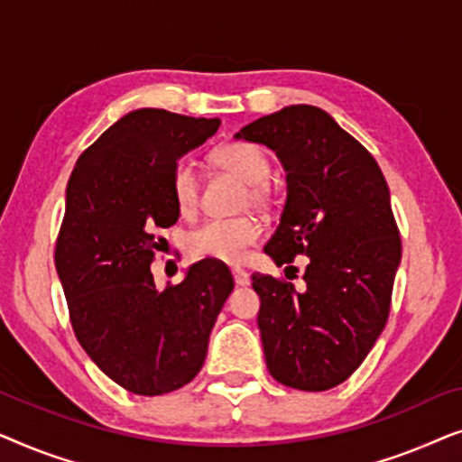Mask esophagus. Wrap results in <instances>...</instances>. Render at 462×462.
I'll return each mask as SVG.
<instances>
[{"mask_svg":"<svg viewBox=\"0 0 462 462\" xmlns=\"http://www.w3.org/2000/svg\"><path fill=\"white\" fill-rule=\"evenodd\" d=\"M231 273H233V280H236L237 286H248V283H250V273H248V271L233 269Z\"/></svg>","mask_w":462,"mask_h":462,"instance_id":"esophagus-1","label":"esophagus"}]
</instances>
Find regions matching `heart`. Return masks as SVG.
Segmentation results:
<instances>
[{
  "mask_svg": "<svg viewBox=\"0 0 462 462\" xmlns=\"http://www.w3.org/2000/svg\"><path fill=\"white\" fill-rule=\"evenodd\" d=\"M214 162L250 185V204H264L267 199L264 182L269 180L271 162L261 147L250 143L223 144L214 151ZM170 187H172L174 204L180 214H191L198 208L199 179L193 162L180 160L176 163ZM261 225L254 218H212L189 236V250L198 258H214L220 263L237 264L248 254L250 245L261 239Z\"/></svg>",
  "mask_w": 462,
  "mask_h": 462,
  "instance_id": "obj_1",
  "label": "heart"
}]
</instances>
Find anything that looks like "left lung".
I'll return each instance as SVG.
<instances>
[{"instance_id": "1", "label": "left lung", "mask_w": 462, "mask_h": 462, "mask_svg": "<svg viewBox=\"0 0 462 462\" xmlns=\"http://www.w3.org/2000/svg\"><path fill=\"white\" fill-rule=\"evenodd\" d=\"M236 138L269 147L286 170V204L264 254L277 267L309 258L300 292L252 275L264 362L286 387L332 389L359 368L389 318L402 239L387 180L319 106H283Z\"/></svg>"}]
</instances>
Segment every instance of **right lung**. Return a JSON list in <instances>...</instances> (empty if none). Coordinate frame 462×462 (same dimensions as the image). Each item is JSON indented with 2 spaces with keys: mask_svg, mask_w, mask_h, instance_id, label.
Segmentation results:
<instances>
[{
  "mask_svg": "<svg viewBox=\"0 0 462 462\" xmlns=\"http://www.w3.org/2000/svg\"><path fill=\"white\" fill-rule=\"evenodd\" d=\"M220 119L136 109L117 119L75 163L56 271L79 345L119 387L163 395L191 383L233 290L231 271L204 258L179 286H155V229L180 217L174 166L217 134Z\"/></svg>",
  "mask_w": 462,
  "mask_h": 462,
  "instance_id": "add662e5",
  "label": "right lung"
}]
</instances>
